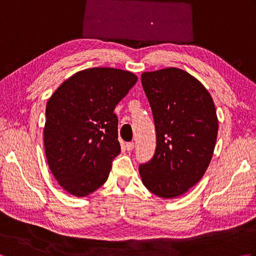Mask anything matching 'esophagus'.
<instances>
[{"label":"esophagus","mask_w":256,"mask_h":256,"mask_svg":"<svg viewBox=\"0 0 256 256\" xmlns=\"http://www.w3.org/2000/svg\"><path fill=\"white\" fill-rule=\"evenodd\" d=\"M125 148H126L128 152L132 150L134 148V143L133 142H130V143H126L125 144Z\"/></svg>","instance_id":"obj_1"}]
</instances>
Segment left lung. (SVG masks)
<instances>
[{"mask_svg": "<svg viewBox=\"0 0 256 256\" xmlns=\"http://www.w3.org/2000/svg\"><path fill=\"white\" fill-rule=\"evenodd\" d=\"M142 86L154 116L156 150L140 165V175L157 197L176 198L210 164L219 128L214 103L198 79L175 67L143 72Z\"/></svg>", "mask_w": 256, "mask_h": 256, "instance_id": "left-lung-1", "label": "left lung"}]
</instances>
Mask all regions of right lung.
I'll use <instances>...</instances> for the list:
<instances>
[{"mask_svg":"<svg viewBox=\"0 0 256 256\" xmlns=\"http://www.w3.org/2000/svg\"><path fill=\"white\" fill-rule=\"evenodd\" d=\"M138 77L116 68L81 70L48 99L44 145L48 166L59 186L86 197L106 182L120 154L118 103Z\"/></svg>","mask_w":256,"mask_h":256,"instance_id":"right-lung-1","label":"right lung"}]
</instances>
